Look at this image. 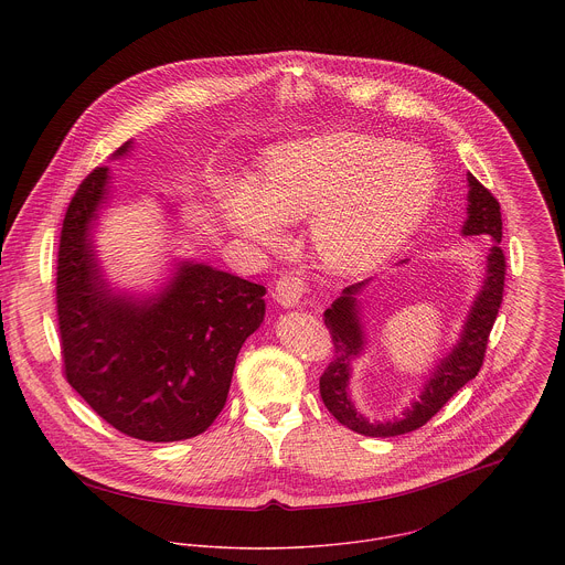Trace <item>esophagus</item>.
<instances>
[{"label": "esophagus", "instance_id": "34e87169", "mask_svg": "<svg viewBox=\"0 0 565 565\" xmlns=\"http://www.w3.org/2000/svg\"><path fill=\"white\" fill-rule=\"evenodd\" d=\"M305 280L298 276V274H285L276 280V287H274V300L285 307V309H294L302 302L305 298Z\"/></svg>", "mask_w": 565, "mask_h": 565}]
</instances>
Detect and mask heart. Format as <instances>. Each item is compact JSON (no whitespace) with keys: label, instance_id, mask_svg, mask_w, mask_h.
Masks as SVG:
<instances>
[{"label":"heart","instance_id":"obj_1","mask_svg":"<svg viewBox=\"0 0 565 565\" xmlns=\"http://www.w3.org/2000/svg\"><path fill=\"white\" fill-rule=\"evenodd\" d=\"M437 195V167L415 146L337 132L276 146L258 180H235L224 204L249 242L269 245L282 224L311 217V242L341 271L365 267L422 224Z\"/></svg>","mask_w":565,"mask_h":565}]
</instances>
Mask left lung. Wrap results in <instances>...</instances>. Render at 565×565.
I'll use <instances>...</instances> for the list:
<instances>
[{
    "instance_id": "1",
    "label": "left lung",
    "mask_w": 565,
    "mask_h": 565,
    "mask_svg": "<svg viewBox=\"0 0 565 565\" xmlns=\"http://www.w3.org/2000/svg\"><path fill=\"white\" fill-rule=\"evenodd\" d=\"M468 220L463 224V235H489L493 239V247L487 256V274H484L483 289L479 291L470 316L463 323L461 339L452 348V352L439 361L435 372L424 385V392L417 401L406 406L401 419L394 422H367L350 401L348 383L354 359L361 354L365 337L363 326L359 318V302L356 296L365 289L372 280H361L343 289V294L332 302L330 309L323 313V322L332 337L334 356L323 370L320 379V394H322L326 408L341 422L345 428L361 433L365 437H396L424 426L444 404L448 403L466 383L477 379L483 365L484 350L489 341L491 326L495 322L502 291H504V271L507 260L500 249L502 239V217L498 200L484 189L483 184L468 173ZM406 263V260H401Z\"/></svg>"
}]
</instances>
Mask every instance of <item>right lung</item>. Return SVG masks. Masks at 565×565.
Masks as SVG:
<instances>
[{"mask_svg": "<svg viewBox=\"0 0 565 565\" xmlns=\"http://www.w3.org/2000/svg\"><path fill=\"white\" fill-rule=\"evenodd\" d=\"M108 180V167L82 180L61 231L56 313L65 376L119 433L159 444L189 439L224 408L243 341L263 322L265 287L184 260L152 298L113 294L90 235Z\"/></svg>", "mask_w": 565, "mask_h": 565, "instance_id": "right-lung-1", "label": "right lung"}]
</instances>
